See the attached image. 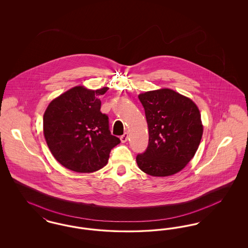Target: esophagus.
Returning a JSON list of instances; mask_svg holds the SVG:
<instances>
[{
    "instance_id": "1",
    "label": "esophagus",
    "mask_w": 248,
    "mask_h": 248,
    "mask_svg": "<svg viewBox=\"0 0 248 248\" xmlns=\"http://www.w3.org/2000/svg\"><path fill=\"white\" fill-rule=\"evenodd\" d=\"M120 140H121V141L123 142V143L127 141V140H128V134H127V133H124L123 136H121Z\"/></svg>"
}]
</instances>
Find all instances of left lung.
Listing matches in <instances>:
<instances>
[{
  "mask_svg": "<svg viewBox=\"0 0 248 248\" xmlns=\"http://www.w3.org/2000/svg\"><path fill=\"white\" fill-rule=\"evenodd\" d=\"M145 109L149 144L137 155L144 173L167 177L182 170L196 153L202 124L196 104L185 95L168 88L139 95Z\"/></svg>",
  "mask_w": 248,
  "mask_h": 248,
  "instance_id": "8db88e82",
  "label": "left lung"
}]
</instances>
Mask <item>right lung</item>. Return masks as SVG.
Here are the masks:
<instances>
[{
	"label": "right lung",
	"instance_id": "obj_1",
	"mask_svg": "<svg viewBox=\"0 0 248 248\" xmlns=\"http://www.w3.org/2000/svg\"><path fill=\"white\" fill-rule=\"evenodd\" d=\"M108 87L90 90L75 86L52 100L44 114V135L59 164L91 173L107 165L109 153L121 140L110 134L108 117L100 111L98 95Z\"/></svg>",
	"mask_w": 248,
	"mask_h": 248
}]
</instances>
